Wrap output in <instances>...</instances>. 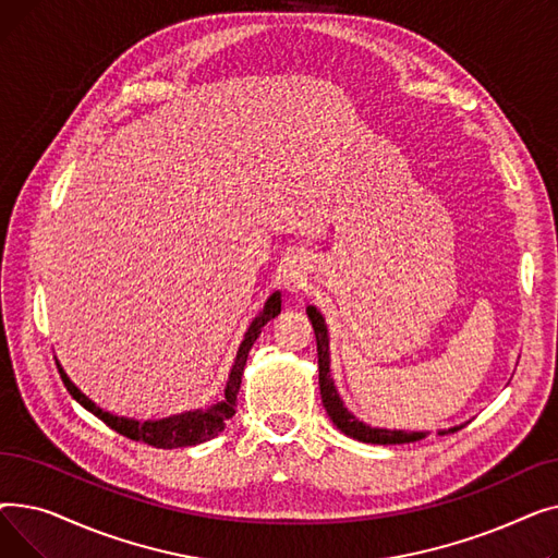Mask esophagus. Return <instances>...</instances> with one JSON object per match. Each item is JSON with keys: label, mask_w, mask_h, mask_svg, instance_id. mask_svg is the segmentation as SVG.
<instances>
[{"label": "esophagus", "mask_w": 558, "mask_h": 558, "mask_svg": "<svg viewBox=\"0 0 558 558\" xmlns=\"http://www.w3.org/2000/svg\"><path fill=\"white\" fill-rule=\"evenodd\" d=\"M280 280L287 291H301L307 284V262L301 255H291L282 262Z\"/></svg>", "instance_id": "obj_1"}]
</instances>
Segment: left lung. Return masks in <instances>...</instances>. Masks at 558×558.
<instances>
[{
  "mask_svg": "<svg viewBox=\"0 0 558 558\" xmlns=\"http://www.w3.org/2000/svg\"><path fill=\"white\" fill-rule=\"evenodd\" d=\"M307 316L312 320V328L316 335V353H318V385H320V400H324V407L332 423L350 438H357L362 444H377V446H396V444H414L425 438V432H404V429H379L362 423L353 414L348 412L343 400L339 398V391L335 387V379L330 375V339H328V326L326 318L320 316L316 307H307ZM459 427H450L448 432H457ZM448 432H438V434H448Z\"/></svg>",
  "mask_w": 558,
  "mask_h": 558,
  "instance_id": "left-lung-1",
  "label": "left lung"
}]
</instances>
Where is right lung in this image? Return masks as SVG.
I'll use <instances>...</instances> for the list:
<instances>
[{"instance_id": "right-lung-1", "label": "right lung", "mask_w": 558, "mask_h": 558, "mask_svg": "<svg viewBox=\"0 0 558 558\" xmlns=\"http://www.w3.org/2000/svg\"><path fill=\"white\" fill-rule=\"evenodd\" d=\"M280 303H282L280 291H276V294H271L267 299V303H264V310L253 318V324L248 326V330L244 335V341L238 350V357H234V364L230 368L223 400L217 402V404L205 407V409H194V412L175 414V416L160 418V421H144V423L133 421V418H124V416H114L110 412H104L101 407H97L90 398L81 393V389L72 383L68 373L63 371L61 362H56V366H58V373H61V377H63V385L68 387L70 396L81 407H85L87 412L95 414L99 421H104L110 429H114L117 434L131 438V441L149 444V446L162 448V450L196 446V444L210 441V438H215L226 427V421L232 418L234 407H238V393H240V385H242L244 366H246V360H248V350L253 348L262 328L267 326L271 318H276L280 314Z\"/></svg>"}]
</instances>
